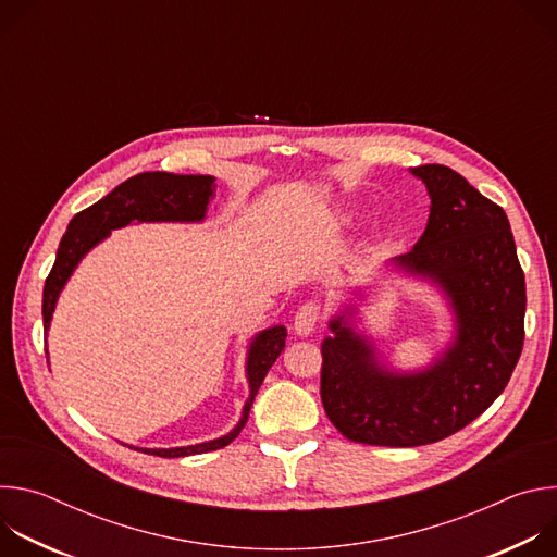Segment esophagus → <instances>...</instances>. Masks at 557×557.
Masks as SVG:
<instances>
[{
    "label": "esophagus",
    "instance_id": "esophagus-1",
    "mask_svg": "<svg viewBox=\"0 0 557 557\" xmlns=\"http://www.w3.org/2000/svg\"><path fill=\"white\" fill-rule=\"evenodd\" d=\"M320 322H322V308H320V304L306 301V304H301V306L297 308V312H295L293 329H295V333H297L299 337H306V335H310V333L317 331V326H320Z\"/></svg>",
    "mask_w": 557,
    "mask_h": 557
}]
</instances>
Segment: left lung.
<instances>
[{
    "label": "left lung",
    "mask_w": 557,
    "mask_h": 557,
    "mask_svg": "<svg viewBox=\"0 0 557 557\" xmlns=\"http://www.w3.org/2000/svg\"><path fill=\"white\" fill-rule=\"evenodd\" d=\"M432 198L414 249L394 262L451 299L456 342L425 372L394 374L344 317L322 344V404L355 443L417 447L481 417L507 387L524 344V273L503 207L445 165L412 170Z\"/></svg>",
    "instance_id": "left-lung-1"
}]
</instances>
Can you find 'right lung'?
I'll return each instance as SVG.
<instances>
[{
    "label": "right lung",
    "mask_w": 557,
    "mask_h": 557,
    "mask_svg": "<svg viewBox=\"0 0 557 557\" xmlns=\"http://www.w3.org/2000/svg\"><path fill=\"white\" fill-rule=\"evenodd\" d=\"M215 178L211 176H183V174H170V172H145L138 176L127 178L121 183L114 191H110L106 198L95 202L92 207L78 211L70 224L65 235L61 237L57 260L52 271L46 277L44 286V329L48 331L52 310L57 304V297L72 275L74 267L78 264L95 245H99L103 237L110 235L112 228H121L129 222H198L207 213L209 198L215 191ZM286 342V329L273 326L269 331H262L249 350L247 359V376L251 385L249 401L245 406L243 419L226 436L189 445V447H174V449H140L145 454H153L161 458H181L191 454H205L220 447H226L240 430L245 428L249 419V410L253 406L256 394L269 372V368L275 363L280 352L284 350Z\"/></svg>",
    "instance_id": "obj_1"
}]
</instances>
